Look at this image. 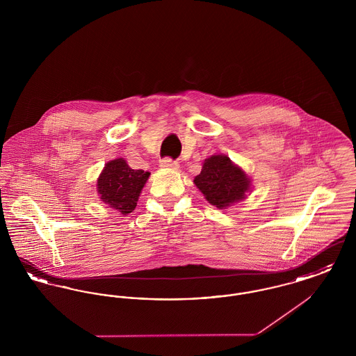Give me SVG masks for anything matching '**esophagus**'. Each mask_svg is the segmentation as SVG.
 <instances>
[{"mask_svg":"<svg viewBox=\"0 0 356 356\" xmlns=\"http://www.w3.org/2000/svg\"><path fill=\"white\" fill-rule=\"evenodd\" d=\"M160 167H163V168H173V170H176V168H179V163H177V161H175V160H172L170 157H165V159L160 160Z\"/></svg>","mask_w":356,"mask_h":356,"instance_id":"1","label":"esophagus"}]
</instances>
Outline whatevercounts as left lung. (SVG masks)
Returning a JSON list of instances; mask_svg holds the SVG:
<instances>
[{
    "label": "left lung",
    "instance_id": "8db88e82",
    "mask_svg": "<svg viewBox=\"0 0 356 356\" xmlns=\"http://www.w3.org/2000/svg\"><path fill=\"white\" fill-rule=\"evenodd\" d=\"M195 184L205 199L218 208L244 199L250 189V179L227 156L216 154L204 161L203 170L195 177Z\"/></svg>",
    "mask_w": 356,
    "mask_h": 356
}]
</instances>
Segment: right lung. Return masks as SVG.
Returning <instances> with one entry per match:
<instances>
[{
    "mask_svg": "<svg viewBox=\"0 0 356 356\" xmlns=\"http://www.w3.org/2000/svg\"><path fill=\"white\" fill-rule=\"evenodd\" d=\"M149 175L145 170H132L125 160L116 159L105 165L97 180V191L104 203L128 215L135 209Z\"/></svg>",
    "mask_w": 356,
    "mask_h": 356,
    "instance_id": "right-lung-1",
    "label": "right lung"
}]
</instances>
